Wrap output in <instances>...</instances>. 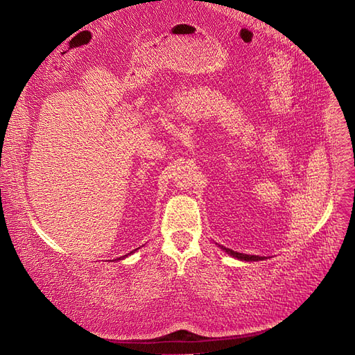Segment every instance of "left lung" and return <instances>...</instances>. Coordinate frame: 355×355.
I'll return each mask as SVG.
<instances>
[{
  "label": "left lung",
  "instance_id": "8db88e82",
  "mask_svg": "<svg viewBox=\"0 0 355 355\" xmlns=\"http://www.w3.org/2000/svg\"><path fill=\"white\" fill-rule=\"evenodd\" d=\"M222 249H223L225 252H227V253H230L231 256L237 257V259H241V261H262V259H265V257L256 256V254H244V253L234 252V250H231V249H227V247H223V245H222Z\"/></svg>",
  "mask_w": 355,
  "mask_h": 355
}]
</instances>
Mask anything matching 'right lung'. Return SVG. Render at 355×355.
<instances>
[{
  "label": "right lung",
  "instance_id": "1",
  "mask_svg": "<svg viewBox=\"0 0 355 355\" xmlns=\"http://www.w3.org/2000/svg\"><path fill=\"white\" fill-rule=\"evenodd\" d=\"M121 257H124V256H121ZM118 259H120V257H118Z\"/></svg>",
  "mask_w": 355,
  "mask_h": 355
}]
</instances>
